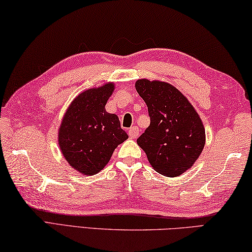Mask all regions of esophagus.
Instances as JSON below:
<instances>
[{"instance_id":"esophagus-1","label":"esophagus","mask_w":252,"mask_h":252,"mask_svg":"<svg viewBox=\"0 0 252 252\" xmlns=\"http://www.w3.org/2000/svg\"><path fill=\"white\" fill-rule=\"evenodd\" d=\"M127 133H129V136L131 139H136V138H138V135H139V127L135 126H131L129 131H127Z\"/></svg>"}]
</instances>
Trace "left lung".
Returning <instances> with one entry per match:
<instances>
[{"mask_svg": "<svg viewBox=\"0 0 252 252\" xmlns=\"http://www.w3.org/2000/svg\"><path fill=\"white\" fill-rule=\"evenodd\" d=\"M135 89L148 106L150 126L136 140L151 165L164 176L189 170L205 145L200 117L180 90L158 80L139 79Z\"/></svg>", "mask_w": 252, "mask_h": 252, "instance_id": "obj_1", "label": "left lung"}]
</instances>
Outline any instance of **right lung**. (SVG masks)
<instances>
[{
  "label": "right lung",
  "mask_w": 252,
  "mask_h": 252,
  "mask_svg": "<svg viewBox=\"0 0 252 252\" xmlns=\"http://www.w3.org/2000/svg\"><path fill=\"white\" fill-rule=\"evenodd\" d=\"M113 82L85 90L66 110L58 144L69 165L84 175H94L110 161L114 149L129 136L117 114L106 111Z\"/></svg>",
  "instance_id": "add662e5"
}]
</instances>
